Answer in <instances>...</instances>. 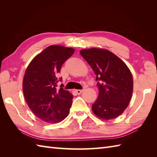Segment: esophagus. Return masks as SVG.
Here are the masks:
<instances>
[{"mask_svg":"<svg viewBox=\"0 0 157 157\" xmlns=\"http://www.w3.org/2000/svg\"><path fill=\"white\" fill-rule=\"evenodd\" d=\"M75 92L78 94H80L81 93L83 92V90H76Z\"/></svg>","mask_w":157,"mask_h":157,"instance_id":"obj_1","label":"esophagus"}]
</instances>
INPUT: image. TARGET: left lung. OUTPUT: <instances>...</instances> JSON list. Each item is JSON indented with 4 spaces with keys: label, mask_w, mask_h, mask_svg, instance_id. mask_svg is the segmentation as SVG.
Masks as SVG:
<instances>
[{
    "label": "left lung",
    "mask_w": 157,
    "mask_h": 157,
    "mask_svg": "<svg viewBox=\"0 0 157 157\" xmlns=\"http://www.w3.org/2000/svg\"><path fill=\"white\" fill-rule=\"evenodd\" d=\"M80 54L96 75L99 94L92 105L98 117H117L128 107L133 92L132 73L125 63L107 50L84 49Z\"/></svg>",
    "instance_id": "1"
}]
</instances>
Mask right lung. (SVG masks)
Listing matches in <instances>:
<instances>
[{"label": "right lung", "mask_w": 157, "mask_h": 157, "mask_svg": "<svg viewBox=\"0 0 157 157\" xmlns=\"http://www.w3.org/2000/svg\"><path fill=\"white\" fill-rule=\"evenodd\" d=\"M74 49L50 46L29 63L23 81L25 99L33 113L48 123L63 121L68 115L73 96L58 82L61 66Z\"/></svg>", "instance_id": "obj_1"}]
</instances>
